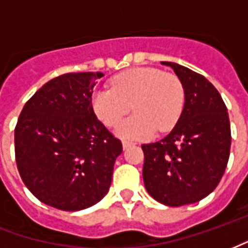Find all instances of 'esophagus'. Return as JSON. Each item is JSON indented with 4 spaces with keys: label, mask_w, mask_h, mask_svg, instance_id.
I'll use <instances>...</instances> for the list:
<instances>
[{
    "label": "esophagus",
    "mask_w": 248,
    "mask_h": 248,
    "mask_svg": "<svg viewBox=\"0 0 248 248\" xmlns=\"http://www.w3.org/2000/svg\"><path fill=\"white\" fill-rule=\"evenodd\" d=\"M133 144H134L133 142H129V140H124V142H122V147H124V150H126V148L131 147Z\"/></svg>",
    "instance_id": "obj_1"
}]
</instances>
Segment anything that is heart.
<instances>
[{
  "label": "heart",
  "mask_w": 248,
  "mask_h": 248,
  "mask_svg": "<svg viewBox=\"0 0 248 248\" xmlns=\"http://www.w3.org/2000/svg\"><path fill=\"white\" fill-rule=\"evenodd\" d=\"M184 105L185 89L180 78L154 67L127 69L113 78L110 89H98L92 94V108L109 127L117 126L133 108L135 114L115 130L124 139H147L156 130L170 131L179 122Z\"/></svg>",
  "instance_id": "obj_1"
}]
</instances>
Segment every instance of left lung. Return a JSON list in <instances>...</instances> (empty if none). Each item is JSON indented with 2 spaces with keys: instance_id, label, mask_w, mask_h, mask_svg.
I'll return each mask as SVG.
<instances>
[{
  "instance_id": "left-lung-1",
  "label": "left lung",
  "mask_w": 248,
  "mask_h": 248,
  "mask_svg": "<svg viewBox=\"0 0 248 248\" xmlns=\"http://www.w3.org/2000/svg\"><path fill=\"white\" fill-rule=\"evenodd\" d=\"M170 67L185 89L179 122L166 138L143 144V181L152 199L168 206L194 203L216 189L226 170L232 131L221 94L202 75Z\"/></svg>"
}]
</instances>
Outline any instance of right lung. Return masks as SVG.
Listing matches in <instances>:
<instances>
[{
	"label": "right lung",
	"instance_id": "add662e5",
	"mask_svg": "<svg viewBox=\"0 0 248 248\" xmlns=\"http://www.w3.org/2000/svg\"><path fill=\"white\" fill-rule=\"evenodd\" d=\"M101 72L65 73L27 101L14 131L19 175L36 199L78 212L97 203L111 184L122 143L97 119L92 93Z\"/></svg>",
	"mask_w": 248,
	"mask_h": 248
}]
</instances>
